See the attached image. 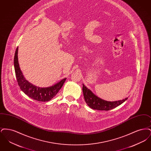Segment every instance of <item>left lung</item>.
I'll use <instances>...</instances> for the list:
<instances>
[{
  "mask_svg": "<svg viewBox=\"0 0 151 151\" xmlns=\"http://www.w3.org/2000/svg\"><path fill=\"white\" fill-rule=\"evenodd\" d=\"M83 92L85 101L87 105L92 109L98 110H109L122 104L128 98H126L122 100L116 101H107L104 100L94 95L89 89L84 84L83 86Z\"/></svg>",
  "mask_w": 151,
  "mask_h": 151,
  "instance_id": "8db88e82",
  "label": "left lung"
}]
</instances>
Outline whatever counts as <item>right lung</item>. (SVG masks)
<instances>
[{
	"label": "right lung",
	"mask_w": 151,
	"mask_h": 151,
	"mask_svg": "<svg viewBox=\"0 0 151 151\" xmlns=\"http://www.w3.org/2000/svg\"><path fill=\"white\" fill-rule=\"evenodd\" d=\"M18 47H17L14 57V71L17 83L22 91L31 99L46 102L51 100L62 87L66 79H63L53 86L47 88H40L29 83L24 77L20 68L18 62Z\"/></svg>",
	"instance_id": "add662e5"
}]
</instances>
